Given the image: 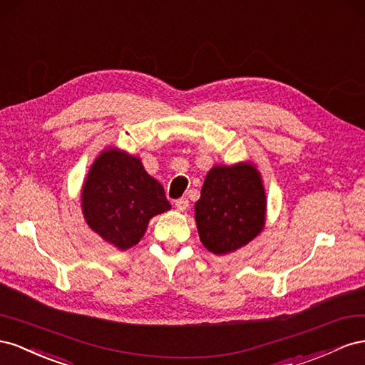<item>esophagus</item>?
Returning a JSON list of instances; mask_svg holds the SVG:
<instances>
[{
  "instance_id": "esophagus-1",
  "label": "esophagus",
  "mask_w": 365,
  "mask_h": 365,
  "mask_svg": "<svg viewBox=\"0 0 365 365\" xmlns=\"http://www.w3.org/2000/svg\"><path fill=\"white\" fill-rule=\"evenodd\" d=\"M175 207H177V211H180V212H183V211H186L190 207V200L188 199H179V200H175Z\"/></svg>"
}]
</instances>
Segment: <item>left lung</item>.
<instances>
[{
    "label": "left lung",
    "instance_id": "left-lung-1",
    "mask_svg": "<svg viewBox=\"0 0 365 365\" xmlns=\"http://www.w3.org/2000/svg\"><path fill=\"white\" fill-rule=\"evenodd\" d=\"M266 192L262 175L251 162L217 165L206 174L195 223L200 242L212 254L234 252L263 231Z\"/></svg>",
    "mask_w": 365,
    "mask_h": 365
}]
</instances>
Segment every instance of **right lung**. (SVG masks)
Listing matches in <instances>:
<instances>
[{"label":"right lung","mask_w":365,"mask_h":365,"mask_svg":"<svg viewBox=\"0 0 365 365\" xmlns=\"http://www.w3.org/2000/svg\"><path fill=\"white\" fill-rule=\"evenodd\" d=\"M81 206L87 225L120 251L140 242L150 218L171 210L163 186L140 159L118 148L102 151L91 165Z\"/></svg>","instance_id":"1"}]
</instances>
